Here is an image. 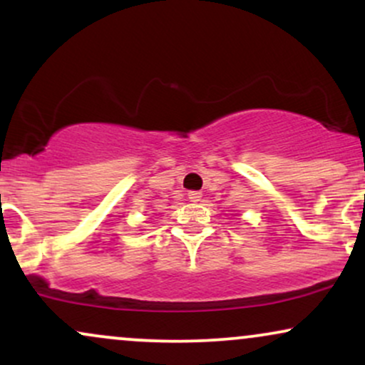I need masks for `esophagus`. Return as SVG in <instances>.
<instances>
[{
	"instance_id": "34e87169",
	"label": "esophagus",
	"mask_w": 365,
	"mask_h": 365,
	"mask_svg": "<svg viewBox=\"0 0 365 365\" xmlns=\"http://www.w3.org/2000/svg\"><path fill=\"white\" fill-rule=\"evenodd\" d=\"M187 197L190 202H199V200L202 199V194H200V192H188Z\"/></svg>"
}]
</instances>
